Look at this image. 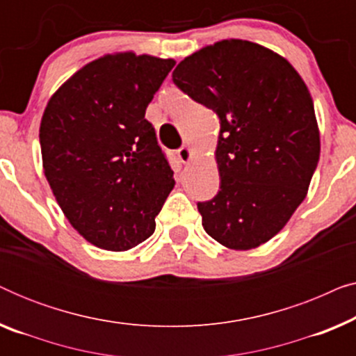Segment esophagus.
<instances>
[{"label": "esophagus", "mask_w": 356, "mask_h": 356, "mask_svg": "<svg viewBox=\"0 0 356 356\" xmlns=\"http://www.w3.org/2000/svg\"><path fill=\"white\" fill-rule=\"evenodd\" d=\"M177 155H178V159L181 160L183 163H188V162H191L193 157H194V154H193V149L189 147V145H183V147H179V149L177 150Z\"/></svg>", "instance_id": "34e87169"}]
</instances>
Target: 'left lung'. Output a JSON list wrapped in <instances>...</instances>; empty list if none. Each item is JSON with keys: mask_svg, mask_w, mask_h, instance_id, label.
I'll list each match as a JSON object with an SVG mask.
<instances>
[{"mask_svg": "<svg viewBox=\"0 0 356 356\" xmlns=\"http://www.w3.org/2000/svg\"><path fill=\"white\" fill-rule=\"evenodd\" d=\"M173 82L220 118V191L197 204L204 230L228 250L269 241L305 201L319 162L305 81L279 53L230 38L184 58Z\"/></svg>", "mask_w": 356, "mask_h": 356, "instance_id": "8db88e82", "label": "left lung"}]
</instances>
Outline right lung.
Masks as SVG:
<instances>
[{
	"instance_id": "right-lung-1",
	"label": "right lung",
	"mask_w": 356,
	"mask_h": 356,
	"mask_svg": "<svg viewBox=\"0 0 356 356\" xmlns=\"http://www.w3.org/2000/svg\"><path fill=\"white\" fill-rule=\"evenodd\" d=\"M172 58L121 51L87 63L48 100L40 123L43 173L76 232L126 251L152 235L175 186L145 108Z\"/></svg>"
}]
</instances>
